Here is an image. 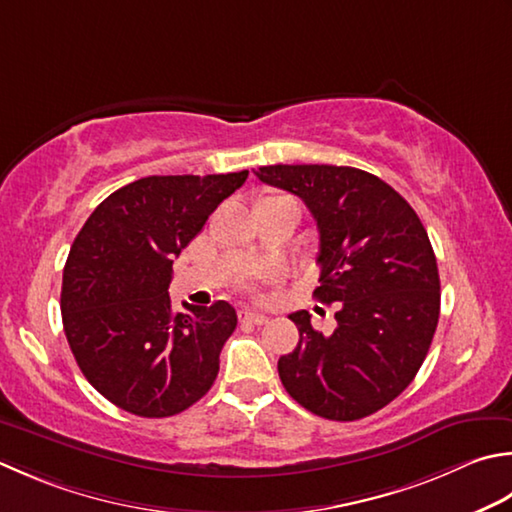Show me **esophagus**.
<instances>
[{"instance_id":"1","label":"esophagus","mask_w":512,"mask_h":512,"mask_svg":"<svg viewBox=\"0 0 512 512\" xmlns=\"http://www.w3.org/2000/svg\"><path fill=\"white\" fill-rule=\"evenodd\" d=\"M268 315H264V313H255V310H242V313H239V322H244V324H255V326H264V324H268Z\"/></svg>"}]
</instances>
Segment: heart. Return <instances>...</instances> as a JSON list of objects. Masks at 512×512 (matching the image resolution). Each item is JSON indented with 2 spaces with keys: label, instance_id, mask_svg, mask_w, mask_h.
<instances>
[{
  "label": "heart",
  "instance_id": "obj_1",
  "mask_svg": "<svg viewBox=\"0 0 512 512\" xmlns=\"http://www.w3.org/2000/svg\"><path fill=\"white\" fill-rule=\"evenodd\" d=\"M266 199H290V197H266ZM266 199H262V202H266ZM290 202H293V199H290ZM264 277H270V279H273V277H275V273H264Z\"/></svg>",
  "mask_w": 512,
  "mask_h": 512
}]
</instances>
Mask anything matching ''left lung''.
<instances>
[{
	"label": "left lung",
	"instance_id": "obj_1",
	"mask_svg": "<svg viewBox=\"0 0 512 512\" xmlns=\"http://www.w3.org/2000/svg\"><path fill=\"white\" fill-rule=\"evenodd\" d=\"M255 175L297 195L315 217V297L339 308L330 335L306 310L290 315L299 344L277 362L286 393L333 422L377 413L413 382L439 322L437 259L424 224L366 170L277 164Z\"/></svg>",
	"mask_w": 512,
	"mask_h": 512
}]
</instances>
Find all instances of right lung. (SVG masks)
Returning a JSON list of instances; mask_svg holds the SVG:
<instances>
[{"label":"right lung","instance_id":"1","mask_svg":"<svg viewBox=\"0 0 512 512\" xmlns=\"http://www.w3.org/2000/svg\"><path fill=\"white\" fill-rule=\"evenodd\" d=\"M226 175H150L115 190L79 230L64 266L68 346L99 395L126 413L170 417L202 399L237 326L228 302L184 304L168 286L173 257L246 182Z\"/></svg>","mask_w":512,"mask_h":512}]
</instances>
